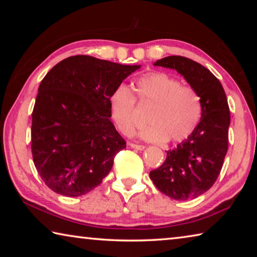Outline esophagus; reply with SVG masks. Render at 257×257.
<instances>
[{
  "instance_id": "esophagus-1",
  "label": "esophagus",
  "mask_w": 257,
  "mask_h": 257,
  "mask_svg": "<svg viewBox=\"0 0 257 257\" xmlns=\"http://www.w3.org/2000/svg\"><path fill=\"white\" fill-rule=\"evenodd\" d=\"M129 146L132 147V149H134V150H138V151H143V150L145 149V146H144V145H137V144H134V143H130Z\"/></svg>"
}]
</instances>
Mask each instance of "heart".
Returning <instances> with one entry per match:
<instances>
[{"mask_svg": "<svg viewBox=\"0 0 257 257\" xmlns=\"http://www.w3.org/2000/svg\"><path fill=\"white\" fill-rule=\"evenodd\" d=\"M138 101L152 104L147 114L146 127L139 132L144 141L178 143L188 138L202 118V99L190 86L181 85L179 79L161 71L147 72L134 82ZM136 97L127 86L118 85L108 96V110L123 135H132Z\"/></svg>", "mask_w": 257, "mask_h": 257, "instance_id": "b5f03b06", "label": "heart"}]
</instances>
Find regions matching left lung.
<instances>
[{
	"instance_id": "8db88e82",
	"label": "left lung",
	"mask_w": 257,
	"mask_h": 257,
	"mask_svg": "<svg viewBox=\"0 0 257 257\" xmlns=\"http://www.w3.org/2000/svg\"><path fill=\"white\" fill-rule=\"evenodd\" d=\"M154 66L170 68L184 76L202 99V118L190 136L167 151L160 168L150 172L151 180L161 193L177 201L193 199L214 185L228 151L230 111L219 79L195 61L171 55Z\"/></svg>"
}]
</instances>
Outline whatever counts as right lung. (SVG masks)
Masks as SVG:
<instances>
[{
	"label": "right lung",
	"mask_w": 257,
	"mask_h": 257,
	"mask_svg": "<svg viewBox=\"0 0 257 257\" xmlns=\"http://www.w3.org/2000/svg\"><path fill=\"white\" fill-rule=\"evenodd\" d=\"M139 68L75 55L43 78L32 114V153L50 189L78 197L108 175L125 149L110 120L108 96Z\"/></svg>",
	"instance_id": "right-lung-1"
}]
</instances>
